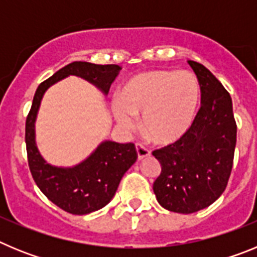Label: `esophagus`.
Here are the masks:
<instances>
[{
	"instance_id": "obj_1",
	"label": "esophagus",
	"mask_w": 257,
	"mask_h": 257,
	"mask_svg": "<svg viewBox=\"0 0 257 257\" xmlns=\"http://www.w3.org/2000/svg\"><path fill=\"white\" fill-rule=\"evenodd\" d=\"M135 148H136V153H138V160H143V158H145V157H148L149 154H151V152L145 148L143 144H139V143L135 145Z\"/></svg>"
}]
</instances>
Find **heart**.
Instances as JSON below:
<instances>
[{"label": "heart", "instance_id": "heart-1", "mask_svg": "<svg viewBox=\"0 0 257 257\" xmlns=\"http://www.w3.org/2000/svg\"><path fill=\"white\" fill-rule=\"evenodd\" d=\"M198 81L187 70H145L122 86L112 100L115 121L127 131L136 127L142 115V130L149 142L169 145L180 140L198 113Z\"/></svg>", "mask_w": 257, "mask_h": 257}]
</instances>
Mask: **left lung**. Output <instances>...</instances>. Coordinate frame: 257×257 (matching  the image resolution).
Listing matches in <instances>:
<instances>
[{
    "mask_svg": "<svg viewBox=\"0 0 257 257\" xmlns=\"http://www.w3.org/2000/svg\"><path fill=\"white\" fill-rule=\"evenodd\" d=\"M201 87V109L185 135L157 149L161 174L153 184L166 210L193 213L208 207L225 190L233 167L237 124L229 92L205 65L188 60Z\"/></svg>",
    "mask_w": 257,
    "mask_h": 257,
    "instance_id": "1",
    "label": "left lung"
}]
</instances>
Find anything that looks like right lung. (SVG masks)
Here are the masks:
<instances>
[{
  "mask_svg": "<svg viewBox=\"0 0 257 257\" xmlns=\"http://www.w3.org/2000/svg\"><path fill=\"white\" fill-rule=\"evenodd\" d=\"M122 68L73 61L44 81L36 90L26 122V144L32 176L45 196L61 210L86 215L106 206L114 197L124 172L135 163V145L104 140L90 156L73 167H58L46 162L36 144V118L47 88L69 76L86 79L104 95Z\"/></svg>",
  "mask_w": 257,
  "mask_h": 257,
  "instance_id": "1",
  "label": "right lung"
}]
</instances>
